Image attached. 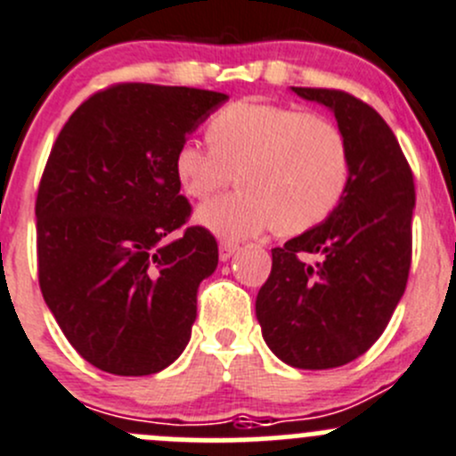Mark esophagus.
<instances>
[{"label":"esophagus","mask_w":456,"mask_h":456,"mask_svg":"<svg viewBox=\"0 0 456 456\" xmlns=\"http://www.w3.org/2000/svg\"><path fill=\"white\" fill-rule=\"evenodd\" d=\"M237 250H239V246H237V243L224 241L222 246H219V259H222V261H228L230 256H232L234 252H237Z\"/></svg>","instance_id":"34e87169"}]
</instances>
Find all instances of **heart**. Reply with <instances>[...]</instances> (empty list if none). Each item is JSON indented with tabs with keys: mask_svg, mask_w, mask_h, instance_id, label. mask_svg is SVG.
<instances>
[{
	"mask_svg": "<svg viewBox=\"0 0 456 456\" xmlns=\"http://www.w3.org/2000/svg\"><path fill=\"white\" fill-rule=\"evenodd\" d=\"M208 139H186L173 166L192 200H208L237 173L241 188L197 213L219 237H255L273 226L304 232L337 208L348 186V142L322 115L246 99L210 119Z\"/></svg>",
	"mask_w": 456,
	"mask_h": 456,
	"instance_id": "obj_1",
	"label": "heart"
}]
</instances>
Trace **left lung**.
Wrapping results in <instances>:
<instances>
[{
  "mask_svg": "<svg viewBox=\"0 0 456 456\" xmlns=\"http://www.w3.org/2000/svg\"><path fill=\"white\" fill-rule=\"evenodd\" d=\"M335 115L350 151L337 208L273 250L255 313L268 348L301 370L362 357L386 330L408 283L412 255V170L379 112L341 90L295 88ZM319 254L305 265L301 254Z\"/></svg>",
  "mask_w": 456,
  "mask_h": 456,
  "instance_id": "obj_1",
  "label": "left lung"
}]
</instances>
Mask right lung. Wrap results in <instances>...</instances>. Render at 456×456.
Here are the masks:
<instances>
[{
  "mask_svg": "<svg viewBox=\"0 0 456 456\" xmlns=\"http://www.w3.org/2000/svg\"><path fill=\"white\" fill-rule=\"evenodd\" d=\"M228 94L119 84L86 99L61 128L42 183L39 286L70 346L110 375L168 368L191 341L197 288L217 241L186 224L175 152Z\"/></svg>",
  "mask_w": 456,
  "mask_h": 456,
  "instance_id": "right-lung-1",
  "label": "right lung"
}]
</instances>
